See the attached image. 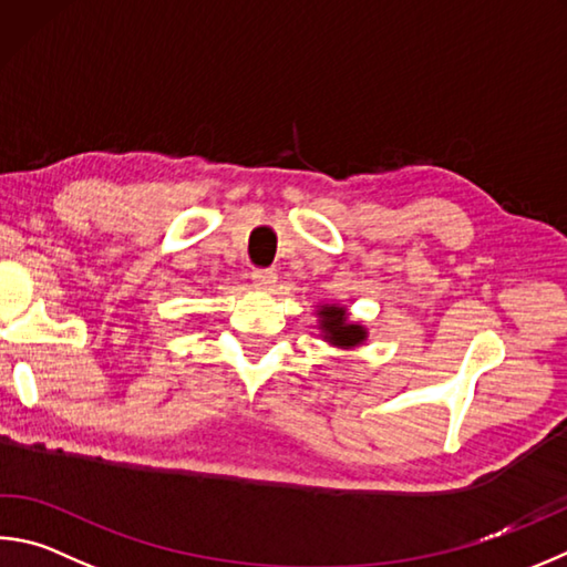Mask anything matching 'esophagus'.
Returning a JSON list of instances; mask_svg holds the SVG:
<instances>
[{
    "instance_id": "obj_1",
    "label": "esophagus",
    "mask_w": 567,
    "mask_h": 567,
    "mask_svg": "<svg viewBox=\"0 0 567 567\" xmlns=\"http://www.w3.org/2000/svg\"><path fill=\"white\" fill-rule=\"evenodd\" d=\"M250 280L257 290H272V287L277 285V275L272 270H252Z\"/></svg>"
}]
</instances>
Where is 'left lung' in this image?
<instances>
[{
	"instance_id": "left-lung-1",
	"label": "left lung",
	"mask_w": 567,
	"mask_h": 567,
	"mask_svg": "<svg viewBox=\"0 0 567 567\" xmlns=\"http://www.w3.org/2000/svg\"><path fill=\"white\" fill-rule=\"evenodd\" d=\"M317 317H319V329H322V337L332 347L354 349L359 344H364L367 327L357 324V322H349V315H347L344 307L319 305Z\"/></svg>"
}]
</instances>
